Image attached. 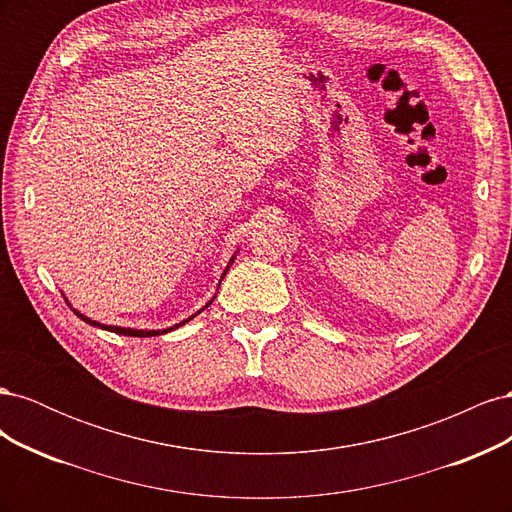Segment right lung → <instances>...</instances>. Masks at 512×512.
I'll list each match as a JSON object with an SVG mask.
<instances>
[{
  "label": "right lung",
  "mask_w": 512,
  "mask_h": 512,
  "mask_svg": "<svg viewBox=\"0 0 512 512\" xmlns=\"http://www.w3.org/2000/svg\"><path fill=\"white\" fill-rule=\"evenodd\" d=\"M235 258H237V252H235V256L230 258V262H228V267L224 269V273H222V277L228 273V269H230V265L232 262H235ZM68 301V299H66ZM213 301V299H211ZM211 301L205 305V307H209L211 305ZM70 305V303H68ZM203 307V309H205ZM203 309H200V312H203ZM72 312L79 316L81 320H85L87 324H91V327H98V329H104V331H111V333H117V335H130V337H156V335H164V333H168V331H175V329H179L181 324H185L188 320H192L196 314H200V312H196L194 316H190L188 320H183V322H179V324H175V327H168V329H162V331H145V329H126V327H111V324H100V322H96V320H91V318H87V316H83L81 312H76V309H72Z\"/></svg>",
  "instance_id": "right-lung-1"
}]
</instances>
